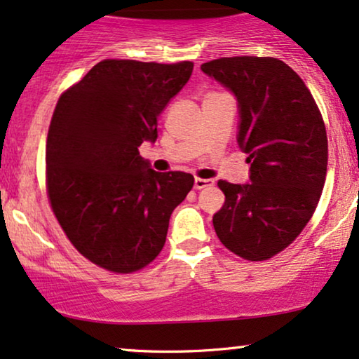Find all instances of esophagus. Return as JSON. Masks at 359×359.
<instances>
[{"instance_id":"esophagus-1","label":"esophagus","mask_w":359,"mask_h":359,"mask_svg":"<svg viewBox=\"0 0 359 359\" xmlns=\"http://www.w3.org/2000/svg\"><path fill=\"white\" fill-rule=\"evenodd\" d=\"M213 185V180L212 179H195L194 180V187L197 189V190H202V189H205V187H212Z\"/></svg>"}]
</instances>
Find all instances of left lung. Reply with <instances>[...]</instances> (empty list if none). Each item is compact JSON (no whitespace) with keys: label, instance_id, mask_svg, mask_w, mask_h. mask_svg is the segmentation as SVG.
<instances>
[{"label":"left lung","instance_id":"1","mask_svg":"<svg viewBox=\"0 0 359 359\" xmlns=\"http://www.w3.org/2000/svg\"><path fill=\"white\" fill-rule=\"evenodd\" d=\"M237 99V144L248 154L247 184L220 180L225 203L213 215L220 242L245 260L287 248L318 205L328 139L300 76L275 57H220L201 66Z\"/></svg>","mask_w":359,"mask_h":359}]
</instances>
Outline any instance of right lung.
I'll return each mask as SVG.
<instances>
[{
    "label": "right lung",
    "instance_id": "add662e5",
    "mask_svg": "<svg viewBox=\"0 0 359 359\" xmlns=\"http://www.w3.org/2000/svg\"><path fill=\"white\" fill-rule=\"evenodd\" d=\"M192 69L106 59L59 97L46 142L49 201L71 243L102 269L149 265L192 189L190 174L156 172L139 154L156 142L158 116Z\"/></svg>",
    "mask_w": 359,
    "mask_h": 359
}]
</instances>
